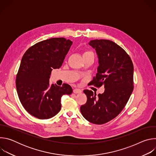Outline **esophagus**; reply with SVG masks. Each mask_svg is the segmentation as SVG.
<instances>
[{"label": "esophagus", "mask_w": 156, "mask_h": 156, "mask_svg": "<svg viewBox=\"0 0 156 156\" xmlns=\"http://www.w3.org/2000/svg\"><path fill=\"white\" fill-rule=\"evenodd\" d=\"M82 92V91L81 90H80V89H78V88H75L73 90V93H75V94H80Z\"/></svg>", "instance_id": "esophagus-1"}]
</instances>
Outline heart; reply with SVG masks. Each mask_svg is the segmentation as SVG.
I'll return each instance as SVG.
<instances>
[{
	"label": "heart",
	"instance_id": "obj_1",
	"mask_svg": "<svg viewBox=\"0 0 156 156\" xmlns=\"http://www.w3.org/2000/svg\"><path fill=\"white\" fill-rule=\"evenodd\" d=\"M94 55L93 52H90V51H85L84 53H83V55Z\"/></svg>",
	"mask_w": 156,
	"mask_h": 156
}]
</instances>
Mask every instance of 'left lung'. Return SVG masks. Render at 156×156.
<instances>
[{"instance_id": "left-lung-1", "label": "left lung", "mask_w": 156, "mask_h": 156, "mask_svg": "<svg viewBox=\"0 0 156 156\" xmlns=\"http://www.w3.org/2000/svg\"><path fill=\"white\" fill-rule=\"evenodd\" d=\"M96 50L98 58V73L90 84L104 85L102 94L84 90L87 102L80 107L84 118L101 125L116 117L125 107L133 90V64L120 46L107 39L91 40L89 42Z\"/></svg>"}]
</instances>
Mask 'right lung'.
<instances>
[{
  "mask_svg": "<svg viewBox=\"0 0 156 156\" xmlns=\"http://www.w3.org/2000/svg\"><path fill=\"white\" fill-rule=\"evenodd\" d=\"M73 42L54 37L39 42L30 48L21 58L16 77L19 99L27 112L39 119H49L61 109V98L72 93L68 84H50L53 69L62 66Z\"/></svg>",
  "mask_w": 156,
  "mask_h": 156,
  "instance_id": "obj_1",
  "label": "right lung"
}]
</instances>
